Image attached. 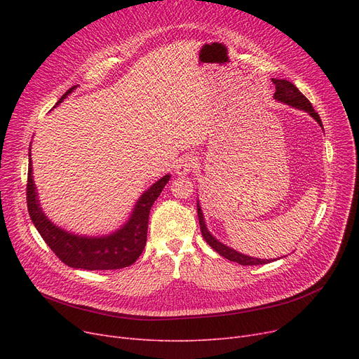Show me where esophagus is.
<instances>
[{
  "label": "esophagus",
  "mask_w": 359,
  "mask_h": 359,
  "mask_svg": "<svg viewBox=\"0 0 359 359\" xmlns=\"http://www.w3.org/2000/svg\"><path fill=\"white\" fill-rule=\"evenodd\" d=\"M194 168H195V158H194V157H189V156L179 158V161L176 163V167H175L177 176H186V175H189Z\"/></svg>",
  "instance_id": "34e87169"
}]
</instances>
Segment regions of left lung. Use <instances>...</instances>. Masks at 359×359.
Returning a JSON list of instances; mask_svg holds the SVG:
<instances>
[{
    "instance_id": "8db88e82",
    "label": "left lung",
    "mask_w": 359,
    "mask_h": 359,
    "mask_svg": "<svg viewBox=\"0 0 359 359\" xmlns=\"http://www.w3.org/2000/svg\"><path fill=\"white\" fill-rule=\"evenodd\" d=\"M273 84H275V94H273V99L276 102H280L284 104H288L294 109H298V110H304L307 111L309 115L320 125V128H323V123H322V119H320V116L317 115V113L314 111L311 103L309 102V99L304 96L303 93H301L291 81L285 80V79H272ZM196 210H198V218H199V225H201V231H202V236L203 238L206 240V243L210 244V246L222 257L229 259L231 262H236L238 263V265H243V266H252V265H265V263H269L272 262V259H259V257H252V256H248V255H243L231 248H229L227 244L221 243L219 240H217L208 230V227H206V222H205V218H203V212H202V208H201V203L199 201H196ZM275 260V259H273Z\"/></svg>"
}]
</instances>
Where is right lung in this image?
<instances>
[{"label": "right lung", "mask_w": 359, "mask_h": 359, "mask_svg": "<svg viewBox=\"0 0 359 359\" xmlns=\"http://www.w3.org/2000/svg\"><path fill=\"white\" fill-rule=\"evenodd\" d=\"M74 86L56 102L53 107L61 104L69 94L77 88ZM32 148L29 147V173H27V208L32 222L39 231L50 250L62 260L65 265L74 269L87 271H111L130 266L141 256L148 231L149 210L160 196L163 187L170 180V175L151 184L138 198L130 211L129 218L121 229L104 236H83L67 231L53 224L43 212L39 194L33 180Z\"/></svg>", "instance_id": "obj_1"}]
</instances>
